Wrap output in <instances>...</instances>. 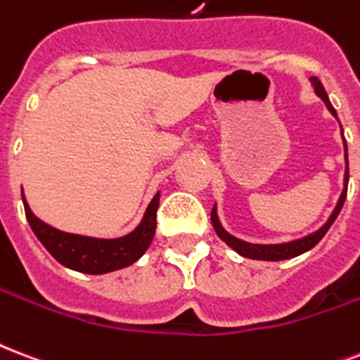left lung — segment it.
<instances>
[{
    "instance_id": "1",
    "label": "left lung",
    "mask_w": 360,
    "mask_h": 360,
    "mask_svg": "<svg viewBox=\"0 0 360 360\" xmlns=\"http://www.w3.org/2000/svg\"><path fill=\"white\" fill-rule=\"evenodd\" d=\"M311 82H314V89L315 94L319 96L321 100L325 101V105L328 107V111L336 117V109L333 107L330 100H328V96L325 92V86L321 84V81L317 77H311ZM345 143V141H344ZM347 181H349V166H347V145H345V179H344V192H342V196H340L338 204L334 207L333 215L330 219L326 221V224H323L317 232L314 234L306 236V238H302V240L296 241H289V243H278V245H259V243H247V241H241L234 236H230L226 230L221 226L219 223V219H217V211L213 207L211 211V223H213V229H215L217 236L224 241V243H229L232 249H234L236 253H240L241 257H245V259H253V260H287V259H295L298 255L306 253L309 251L311 247H315L323 240V236L328 232V229L333 226V223L336 221V217H338L340 210H342V205L345 202V196H347Z\"/></svg>"
}]
</instances>
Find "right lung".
I'll return each instance as SVG.
<instances>
[{
    "label": "right lung",
    "instance_id": "obj_1",
    "mask_svg": "<svg viewBox=\"0 0 360 360\" xmlns=\"http://www.w3.org/2000/svg\"><path fill=\"white\" fill-rule=\"evenodd\" d=\"M24 211L26 219L37 240L45 245L49 253L58 260L60 264L82 274H107L134 264L141 255L149 249L156 230V210H158V194L149 204L141 224L128 236L117 240H98L86 236L68 234L43 223L32 213L24 194Z\"/></svg>",
    "mask_w": 360,
    "mask_h": 360
}]
</instances>
